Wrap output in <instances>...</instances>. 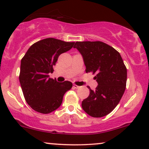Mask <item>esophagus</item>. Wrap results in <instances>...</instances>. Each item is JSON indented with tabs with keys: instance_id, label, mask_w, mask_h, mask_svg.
<instances>
[{
	"instance_id": "esophagus-1",
	"label": "esophagus",
	"mask_w": 149,
	"mask_h": 149,
	"mask_svg": "<svg viewBox=\"0 0 149 149\" xmlns=\"http://www.w3.org/2000/svg\"><path fill=\"white\" fill-rule=\"evenodd\" d=\"M80 86H77L76 84H73V88H76V89H77V88H79Z\"/></svg>"
}]
</instances>
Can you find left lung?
I'll return each mask as SVG.
<instances>
[{"label": "left lung", "mask_w": 149, "mask_h": 149, "mask_svg": "<svg viewBox=\"0 0 149 149\" xmlns=\"http://www.w3.org/2000/svg\"><path fill=\"white\" fill-rule=\"evenodd\" d=\"M77 48L83 57L86 72L96 73L98 86L82 102L88 115L102 117L111 113L119 104L126 89L127 70L119 53L101 41H77Z\"/></svg>", "instance_id": "left-lung-1"}]
</instances>
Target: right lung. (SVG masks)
<instances>
[{
  "mask_svg": "<svg viewBox=\"0 0 149 149\" xmlns=\"http://www.w3.org/2000/svg\"><path fill=\"white\" fill-rule=\"evenodd\" d=\"M74 42H65L47 38L31 45L21 59L19 81L28 105L33 110L48 114L61 105L65 93L72 87L68 81L64 82L49 77L53 66L62 53L70 49Z\"/></svg>",
  "mask_w": 149,
  "mask_h": 149,
  "instance_id": "obj_1",
  "label": "right lung"
}]
</instances>
